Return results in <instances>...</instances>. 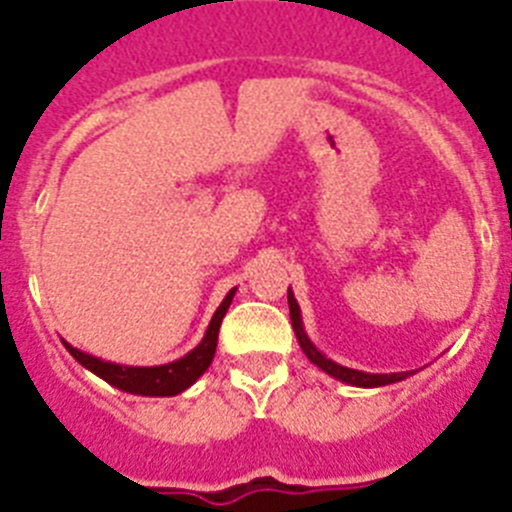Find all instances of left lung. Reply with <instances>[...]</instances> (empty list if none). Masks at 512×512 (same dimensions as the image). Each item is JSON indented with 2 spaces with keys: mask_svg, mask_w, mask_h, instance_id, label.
Listing matches in <instances>:
<instances>
[{
  "mask_svg": "<svg viewBox=\"0 0 512 512\" xmlns=\"http://www.w3.org/2000/svg\"><path fill=\"white\" fill-rule=\"evenodd\" d=\"M289 300V318H292V328H295V336L297 341H300V348L305 351L307 359L312 361L315 366H320L325 374H330V377L341 379V382L346 384H354V387H382V384H392V382H400V379L408 377V372L402 374H366V372H356V369H346V366L336 364V361L325 359L323 354H320L318 348L312 346L310 338L305 336V328H302V318H300V307H297L295 297H292V292L287 295Z\"/></svg>",
  "mask_w": 512,
  "mask_h": 512,
  "instance_id": "8db88e82",
  "label": "left lung"
}]
</instances>
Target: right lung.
Instances as JSON below:
<instances>
[{"mask_svg": "<svg viewBox=\"0 0 512 512\" xmlns=\"http://www.w3.org/2000/svg\"><path fill=\"white\" fill-rule=\"evenodd\" d=\"M233 295H235V289H230V295L225 297L223 305L217 307V312L212 315L210 328H207L200 346L194 348V351H189L184 359L174 361V364L120 366V364H110V361L94 359V356L89 354H81L79 348L69 346L66 341H63V346L69 348V354L74 356L81 366H87L89 372L102 377L104 382H110L112 387H117V390L133 392V395H148V397L179 395V392L187 390L189 384L197 382V379L207 372V366L212 364V356H215V348H217V333H220V323H223Z\"/></svg>", "mask_w": 512, "mask_h": 512, "instance_id": "1", "label": "right lung"}]
</instances>
